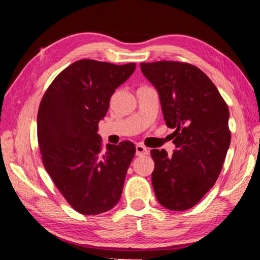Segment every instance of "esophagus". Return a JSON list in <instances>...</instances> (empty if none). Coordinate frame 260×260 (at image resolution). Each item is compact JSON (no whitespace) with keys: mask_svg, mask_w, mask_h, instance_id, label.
Instances as JSON below:
<instances>
[{"mask_svg":"<svg viewBox=\"0 0 260 260\" xmlns=\"http://www.w3.org/2000/svg\"><path fill=\"white\" fill-rule=\"evenodd\" d=\"M149 153V149L142 144H136V155L138 156H146Z\"/></svg>","mask_w":260,"mask_h":260,"instance_id":"esophagus-1","label":"esophagus"}]
</instances>
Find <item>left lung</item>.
I'll list each match as a JSON object with an SVG mask.
<instances>
[{"label": "left lung", "instance_id": "left-lung-1", "mask_svg": "<svg viewBox=\"0 0 260 260\" xmlns=\"http://www.w3.org/2000/svg\"><path fill=\"white\" fill-rule=\"evenodd\" d=\"M159 93L166 125L174 128L172 156L153 149L152 187L164 208L184 211L203 199L221 172L231 143L230 111L206 74L186 61L141 63Z\"/></svg>", "mask_w": 260, "mask_h": 260}]
</instances>
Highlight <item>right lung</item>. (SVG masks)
<instances>
[{"instance_id": "1", "label": "right lung", "mask_w": 260, "mask_h": 260, "mask_svg": "<svg viewBox=\"0 0 260 260\" xmlns=\"http://www.w3.org/2000/svg\"><path fill=\"white\" fill-rule=\"evenodd\" d=\"M134 70L135 63L77 60L54 79L40 102L38 141L43 166L79 213L107 212L120 200L135 146L122 141L103 150L98 126L114 89Z\"/></svg>"}]
</instances>
